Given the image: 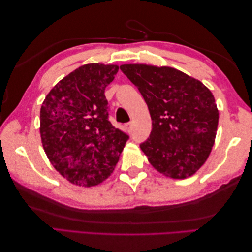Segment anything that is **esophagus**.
I'll use <instances>...</instances> for the list:
<instances>
[{"mask_svg":"<svg viewBox=\"0 0 252 252\" xmlns=\"http://www.w3.org/2000/svg\"><path fill=\"white\" fill-rule=\"evenodd\" d=\"M125 126H126V129L127 131H129V132H131V131H132V123H131V122H127V123H126Z\"/></svg>","mask_w":252,"mask_h":252,"instance_id":"obj_1","label":"esophagus"}]
</instances>
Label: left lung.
Masks as SVG:
<instances>
[{
	"label": "left lung",
	"instance_id": "obj_1",
	"mask_svg": "<svg viewBox=\"0 0 252 252\" xmlns=\"http://www.w3.org/2000/svg\"><path fill=\"white\" fill-rule=\"evenodd\" d=\"M148 106L153 130L140 147L158 172L186 179L206 162L215 144L219 110L211 91L178 69L120 66Z\"/></svg>",
	"mask_w": 252,
	"mask_h": 252
}]
</instances>
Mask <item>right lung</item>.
Wrapping results in <instances>:
<instances>
[{"label": "right lung", "instance_id": "1", "mask_svg": "<svg viewBox=\"0 0 252 252\" xmlns=\"http://www.w3.org/2000/svg\"><path fill=\"white\" fill-rule=\"evenodd\" d=\"M119 67L88 63L62 79L40 111V133L47 158L70 183L100 184L115 170L127 136L108 120L105 89Z\"/></svg>", "mask_w": 252, "mask_h": 252}]
</instances>
